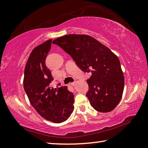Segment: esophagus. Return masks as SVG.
I'll return each instance as SVG.
<instances>
[{
	"label": "esophagus",
	"instance_id": "1",
	"mask_svg": "<svg viewBox=\"0 0 148 148\" xmlns=\"http://www.w3.org/2000/svg\"><path fill=\"white\" fill-rule=\"evenodd\" d=\"M71 85L74 86L75 85H76V82H72V83H71Z\"/></svg>",
	"mask_w": 148,
	"mask_h": 148
}]
</instances>
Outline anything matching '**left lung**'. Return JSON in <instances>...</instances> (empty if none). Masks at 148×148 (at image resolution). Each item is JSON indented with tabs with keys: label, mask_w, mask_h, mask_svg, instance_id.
<instances>
[{
	"label": "left lung",
	"mask_w": 148,
	"mask_h": 148,
	"mask_svg": "<svg viewBox=\"0 0 148 148\" xmlns=\"http://www.w3.org/2000/svg\"><path fill=\"white\" fill-rule=\"evenodd\" d=\"M71 56L84 72L91 76L87 80L86 93L91 106L101 112L111 111L123 95L125 78L118 57L109 48L87 35L70 34L53 41Z\"/></svg>",
	"instance_id": "1"
}]
</instances>
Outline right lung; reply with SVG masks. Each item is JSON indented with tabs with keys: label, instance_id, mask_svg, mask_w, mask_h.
Instances as JSON below:
<instances>
[{
	"label": "right lung",
	"instance_id": "right-lung-1",
	"mask_svg": "<svg viewBox=\"0 0 148 148\" xmlns=\"http://www.w3.org/2000/svg\"><path fill=\"white\" fill-rule=\"evenodd\" d=\"M52 39H49L33 49L25 67L23 88L30 103L42 117L60 123L66 121L73 112L74 97L66 86L55 89L50 87L54 78L45 60Z\"/></svg>",
	"mask_w": 148,
	"mask_h": 148
}]
</instances>
